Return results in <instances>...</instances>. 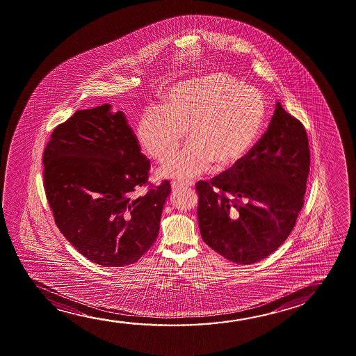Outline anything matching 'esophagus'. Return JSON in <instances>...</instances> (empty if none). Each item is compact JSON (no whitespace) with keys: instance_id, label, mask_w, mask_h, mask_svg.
I'll return each instance as SVG.
<instances>
[{"instance_id":"obj_1","label":"esophagus","mask_w":356,"mask_h":356,"mask_svg":"<svg viewBox=\"0 0 356 356\" xmlns=\"http://www.w3.org/2000/svg\"><path fill=\"white\" fill-rule=\"evenodd\" d=\"M193 181H172V189L173 191H178V189H181V188H191L193 186Z\"/></svg>"}]
</instances>
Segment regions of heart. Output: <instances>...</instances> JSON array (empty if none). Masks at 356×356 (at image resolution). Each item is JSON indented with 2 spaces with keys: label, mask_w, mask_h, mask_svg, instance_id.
I'll list each match as a JSON object with an SVG mask.
<instances>
[{
  "label": "heart",
  "mask_w": 356,
  "mask_h": 356,
  "mask_svg": "<svg viewBox=\"0 0 356 356\" xmlns=\"http://www.w3.org/2000/svg\"><path fill=\"white\" fill-rule=\"evenodd\" d=\"M265 120L260 91L234 76L207 73L170 88L159 108H147L136 124L144 150L157 162L170 159L184 138L189 144L161 167L162 177L191 178L241 161L255 144Z\"/></svg>",
  "instance_id": "1"
}]
</instances>
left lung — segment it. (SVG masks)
Segmentation results:
<instances>
[{"instance_id": "1", "label": "left lung", "mask_w": 356, "mask_h": 356, "mask_svg": "<svg viewBox=\"0 0 356 356\" xmlns=\"http://www.w3.org/2000/svg\"><path fill=\"white\" fill-rule=\"evenodd\" d=\"M309 172L305 128L277 102L267 131L252 149L210 181L196 183L202 241L239 265L264 260L294 228Z\"/></svg>"}]
</instances>
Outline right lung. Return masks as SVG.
Returning a JSON list of instances; mask_svg holds the SVG:
<instances>
[{
  "mask_svg": "<svg viewBox=\"0 0 356 356\" xmlns=\"http://www.w3.org/2000/svg\"><path fill=\"white\" fill-rule=\"evenodd\" d=\"M42 162L56 225L88 260L131 265L155 243L170 184L136 194L147 184L150 161L123 112L108 104L76 111L52 131Z\"/></svg>",
  "mask_w": 356,
  "mask_h": 356,
  "instance_id": "obj_1",
  "label": "right lung"
}]
</instances>
